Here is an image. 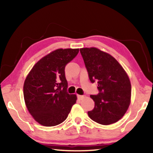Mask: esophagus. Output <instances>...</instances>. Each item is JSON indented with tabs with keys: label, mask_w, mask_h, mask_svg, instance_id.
I'll return each instance as SVG.
<instances>
[{
	"label": "esophagus",
	"mask_w": 153,
	"mask_h": 153,
	"mask_svg": "<svg viewBox=\"0 0 153 153\" xmlns=\"http://www.w3.org/2000/svg\"><path fill=\"white\" fill-rule=\"evenodd\" d=\"M84 96H82V95H77V98H78L79 100H82V98H84Z\"/></svg>",
	"instance_id": "esophagus-1"
}]
</instances>
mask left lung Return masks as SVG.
I'll return each instance as SVG.
<instances>
[{
	"mask_svg": "<svg viewBox=\"0 0 153 153\" xmlns=\"http://www.w3.org/2000/svg\"><path fill=\"white\" fill-rule=\"evenodd\" d=\"M90 82L98 83V95L89 117L102 125L117 122L125 115L131 102V83L126 71L109 54L95 47L80 48Z\"/></svg>",
	"mask_w": 153,
	"mask_h": 153,
	"instance_id": "left-lung-1",
	"label": "left lung"
}]
</instances>
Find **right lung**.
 I'll return each mask as SVG.
<instances>
[{
	"mask_svg": "<svg viewBox=\"0 0 153 153\" xmlns=\"http://www.w3.org/2000/svg\"><path fill=\"white\" fill-rule=\"evenodd\" d=\"M79 48H59L36 63L25 79L24 97L32 117L40 125L55 126L66 120L77 96L67 92L65 76L67 64L76 57Z\"/></svg>",
	"mask_w": 153,
	"mask_h": 153,
	"instance_id": "add662e5",
	"label": "right lung"
}]
</instances>
